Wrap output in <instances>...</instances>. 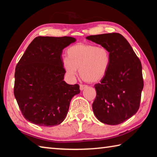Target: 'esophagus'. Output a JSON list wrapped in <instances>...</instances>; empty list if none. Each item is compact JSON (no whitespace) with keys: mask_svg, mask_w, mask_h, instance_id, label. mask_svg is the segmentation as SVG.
Segmentation results:
<instances>
[{"mask_svg":"<svg viewBox=\"0 0 157 157\" xmlns=\"http://www.w3.org/2000/svg\"><path fill=\"white\" fill-rule=\"evenodd\" d=\"M87 86L86 85H83V84H80L79 85V89H80L81 91H82V90H84L85 88H86Z\"/></svg>","mask_w":157,"mask_h":157,"instance_id":"esophagus-1","label":"esophagus"}]
</instances>
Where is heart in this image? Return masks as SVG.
<instances>
[{
    "mask_svg": "<svg viewBox=\"0 0 157 157\" xmlns=\"http://www.w3.org/2000/svg\"><path fill=\"white\" fill-rule=\"evenodd\" d=\"M67 56L62 60L66 75L74 78L79 68L81 78L91 83L104 78L111 63L109 50L92 44L74 45L67 50Z\"/></svg>",
    "mask_w": 157,
    "mask_h": 157,
    "instance_id": "1",
    "label": "heart"
}]
</instances>
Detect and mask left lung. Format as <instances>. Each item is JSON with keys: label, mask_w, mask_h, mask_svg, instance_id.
<instances>
[{"label": "left lung", "mask_w": 157, "mask_h": 157, "mask_svg": "<svg viewBox=\"0 0 157 157\" xmlns=\"http://www.w3.org/2000/svg\"><path fill=\"white\" fill-rule=\"evenodd\" d=\"M86 39L107 48L111 53L107 74L94 86L96 97L92 105L94 113L103 123L121 124L139 109L144 85L141 62L121 34L91 35Z\"/></svg>", "instance_id": "obj_1"}]
</instances>
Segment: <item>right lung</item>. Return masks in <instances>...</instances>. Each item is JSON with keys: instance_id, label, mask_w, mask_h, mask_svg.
Listing matches in <instances>:
<instances>
[{"instance_id": "1", "label": "right lung", "mask_w": 157, "mask_h": 157, "mask_svg": "<svg viewBox=\"0 0 157 157\" xmlns=\"http://www.w3.org/2000/svg\"><path fill=\"white\" fill-rule=\"evenodd\" d=\"M71 36H37L15 69L14 94L26 120L52 127L64 120L79 86L63 81L62 50L75 41Z\"/></svg>"}]
</instances>
